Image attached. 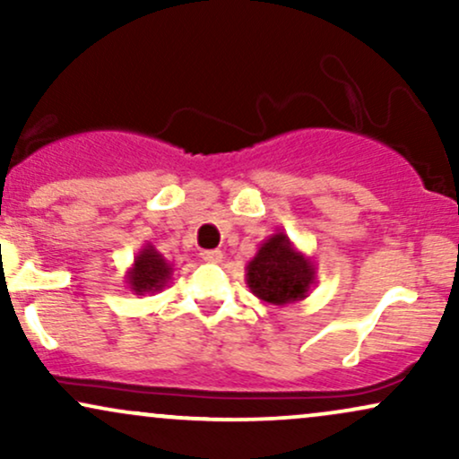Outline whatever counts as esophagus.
Masks as SVG:
<instances>
[{
    "mask_svg": "<svg viewBox=\"0 0 459 459\" xmlns=\"http://www.w3.org/2000/svg\"><path fill=\"white\" fill-rule=\"evenodd\" d=\"M200 256H203V259L207 263H220L224 259L222 250H218V247H213V250H203V252H200Z\"/></svg>",
    "mask_w": 459,
    "mask_h": 459,
    "instance_id": "esophagus-1",
    "label": "esophagus"
}]
</instances>
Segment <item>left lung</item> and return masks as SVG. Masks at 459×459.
Returning a JSON list of instances; mask_svg holds the SVG:
<instances>
[{"label": "left lung", "mask_w": 459, "mask_h": 459, "mask_svg": "<svg viewBox=\"0 0 459 459\" xmlns=\"http://www.w3.org/2000/svg\"><path fill=\"white\" fill-rule=\"evenodd\" d=\"M315 278L317 267L310 256L299 252L281 230L267 237L246 265L250 291L272 307H287L308 298Z\"/></svg>", "instance_id": "obj_1"}]
</instances>
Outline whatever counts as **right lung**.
I'll return each mask as SVG.
<instances>
[{
  "label": "right lung",
  "instance_id": "1",
  "mask_svg": "<svg viewBox=\"0 0 459 459\" xmlns=\"http://www.w3.org/2000/svg\"><path fill=\"white\" fill-rule=\"evenodd\" d=\"M170 278V263L163 259L161 252L155 250V246L146 244L134 256V265L127 270L125 282H127V287L135 296H146V293H160Z\"/></svg>",
  "mask_w": 459,
  "mask_h": 459
}]
</instances>
